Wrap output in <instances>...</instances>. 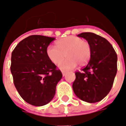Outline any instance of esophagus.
Listing matches in <instances>:
<instances>
[{"mask_svg": "<svg viewBox=\"0 0 126 126\" xmlns=\"http://www.w3.org/2000/svg\"><path fill=\"white\" fill-rule=\"evenodd\" d=\"M66 74H67V71H62V74H63V76H65Z\"/></svg>", "mask_w": 126, "mask_h": 126, "instance_id": "34e87169", "label": "esophagus"}]
</instances>
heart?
Wrapping results in <instances>:
<instances>
[{"instance_id":"heart-1","label":"heart","mask_w":126,"mask_h":126,"mask_svg":"<svg viewBox=\"0 0 126 126\" xmlns=\"http://www.w3.org/2000/svg\"><path fill=\"white\" fill-rule=\"evenodd\" d=\"M57 47L52 45L46 48V55L52 63L58 65L64 57L65 60L59 64V68L63 70L74 69L77 64L86 65L91 57V47L89 42L76 36L63 38L56 42Z\"/></svg>"}]
</instances>
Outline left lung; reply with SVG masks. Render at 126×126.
Listing matches in <instances>:
<instances>
[{"mask_svg": "<svg viewBox=\"0 0 126 126\" xmlns=\"http://www.w3.org/2000/svg\"><path fill=\"white\" fill-rule=\"evenodd\" d=\"M86 39L91 47V57L82 71H76L73 90L85 102L94 103L110 92L117 71V56L109 42L92 32L78 35Z\"/></svg>", "mask_w": 126, "mask_h": 126, "instance_id": "left-lung-1", "label": "left lung"}]
</instances>
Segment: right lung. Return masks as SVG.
<instances>
[{"label":"right lung","instance_id":"obj_1","mask_svg":"<svg viewBox=\"0 0 126 126\" xmlns=\"http://www.w3.org/2000/svg\"><path fill=\"white\" fill-rule=\"evenodd\" d=\"M55 39L30 36L19 42L11 54L14 85L21 98L32 105L40 107L49 103L63 76L46 55V48Z\"/></svg>","mask_w":126,"mask_h":126}]
</instances>
